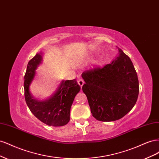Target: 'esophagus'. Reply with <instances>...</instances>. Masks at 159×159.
Returning a JSON list of instances; mask_svg holds the SVG:
<instances>
[{
  "instance_id": "1",
  "label": "esophagus",
  "mask_w": 159,
  "mask_h": 159,
  "mask_svg": "<svg viewBox=\"0 0 159 159\" xmlns=\"http://www.w3.org/2000/svg\"><path fill=\"white\" fill-rule=\"evenodd\" d=\"M78 84L80 85V87L81 88L83 86V85L84 84V80H82V79H80L79 80H78Z\"/></svg>"
}]
</instances>
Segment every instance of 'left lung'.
Listing matches in <instances>:
<instances>
[{
    "instance_id": "1",
    "label": "left lung",
    "mask_w": 159,
    "mask_h": 159,
    "mask_svg": "<svg viewBox=\"0 0 159 159\" xmlns=\"http://www.w3.org/2000/svg\"><path fill=\"white\" fill-rule=\"evenodd\" d=\"M119 56L102 68L85 71L82 90L91 112L98 121H113L135 105L139 92L137 72L129 57L118 48Z\"/></svg>"
}]
</instances>
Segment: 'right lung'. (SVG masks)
I'll use <instances>...</instances> for the list:
<instances>
[{
    "label": "right lung",
    "instance_id": "obj_1",
    "mask_svg": "<svg viewBox=\"0 0 159 159\" xmlns=\"http://www.w3.org/2000/svg\"><path fill=\"white\" fill-rule=\"evenodd\" d=\"M42 55V53H38L27 66L24 82L26 103L33 115L42 123L53 127L64 126L70 121L71 106L81 88L75 79L62 80L50 98L38 99L34 97L29 87L35 76V70L41 64Z\"/></svg>",
    "mask_w": 159,
    "mask_h": 159
}]
</instances>
